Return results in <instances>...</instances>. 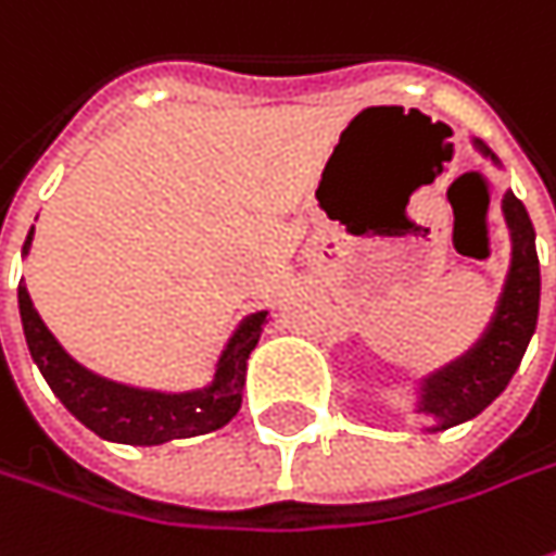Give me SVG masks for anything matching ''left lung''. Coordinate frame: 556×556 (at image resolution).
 <instances>
[{
    "label": "left lung",
    "instance_id": "obj_1",
    "mask_svg": "<svg viewBox=\"0 0 556 556\" xmlns=\"http://www.w3.org/2000/svg\"><path fill=\"white\" fill-rule=\"evenodd\" d=\"M473 147L486 160L502 165L480 138H473ZM502 215L510 230V267H507L505 289L498 295L486 332L477 338V344L458 359L446 363L443 369L421 378L415 412L437 418V425L428 431H446V428L477 418L486 409L514 378L520 359L527 354L529 338L535 332L539 295H542L535 230H532L523 202L510 190L502 197Z\"/></svg>",
    "mask_w": 556,
    "mask_h": 556
}]
</instances>
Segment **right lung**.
<instances>
[{
  "instance_id": "add662e5",
  "label": "right lung",
  "mask_w": 556,
  "mask_h": 556,
  "mask_svg": "<svg viewBox=\"0 0 556 556\" xmlns=\"http://www.w3.org/2000/svg\"><path fill=\"white\" fill-rule=\"evenodd\" d=\"M29 242H33V227L24 242V255L29 252ZM17 307H21L29 356L39 366L42 378L49 381L54 396L88 431H94L110 443H128V446H163L168 440H187L224 428L240 412L245 363L267 323V311L242 319L227 348L220 351L212 384L200 391L163 393L116 384L79 366L58 344V338L51 336L42 316L36 314L24 282L17 286Z\"/></svg>"
}]
</instances>
